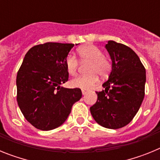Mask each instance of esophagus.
<instances>
[{
    "mask_svg": "<svg viewBox=\"0 0 160 160\" xmlns=\"http://www.w3.org/2000/svg\"><path fill=\"white\" fill-rule=\"evenodd\" d=\"M82 93L83 95H85V94H87V90H84V89H82Z\"/></svg>",
    "mask_w": 160,
    "mask_h": 160,
    "instance_id": "34e87169",
    "label": "esophagus"
}]
</instances>
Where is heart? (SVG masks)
<instances>
[{
    "instance_id": "b5f03b06",
    "label": "heart",
    "mask_w": 160,
    "mask_h": 160,
    "mask_svg": "<svg viewBox=\"0 0 160 160\" xmlns=\"http://www.w3.org/2000/svg\"><path fill=\"white\" fill-rule=\"evenodd\" d=\"M79 58L82 62H90L87 68V75L77 76L70 81V86L74 88L88 90L93 87L98 81V75L105 77L111 69V62L103 57L99 48L94 45L82 46L78 49ZM66 70L70 75H75L78 67V61L75 56L69 54L66 58Z\"/></svg>"
}]
</instances>
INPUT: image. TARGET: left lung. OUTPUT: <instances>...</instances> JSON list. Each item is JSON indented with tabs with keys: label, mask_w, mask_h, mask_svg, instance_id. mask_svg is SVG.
Returning a JSON list of instances; mask_svg holds the SVG:
<instances>
[{
	"label": "left lung",
	"mask_w": 160,
	"mask_h": 160,
	"mask_svg": "<svg viewBox=\"0 0 160 160\" xmlns=\"http://www.w3.org/2000/svg\"><path fill=\"white\" fill-rule=\"evenodd\" d=\"M112 61L105 88L96 92L98 99L90 107L93 118L102 127L118 129L128 125L145 95L146 70L138 55L123 44L109 41L106 45Z\"/></svg>",
	"instance_id": "left-lung-1"
}]
</instances>
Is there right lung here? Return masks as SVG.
Wrapping results in <instances>:
<instances>
[{
	"instance_id": "add662e5",
	"label": "right lung",
	"mask_w": 160,
	"mask_h": 160,
	"mask_svg": "<svg viewBox=\"0 0 160 160\" xmlns=\"http://www.w3.org/2000/svg\"><path fill=\"white\" fill-rule=\"evenodd\" d=\"M78 45V44H76ZM74 44L46 42L26 53L17 75V101L25 119L37 129L50 131L67 119L79 88H64L66 58Z\"/></svg>"
}]
</instances>
